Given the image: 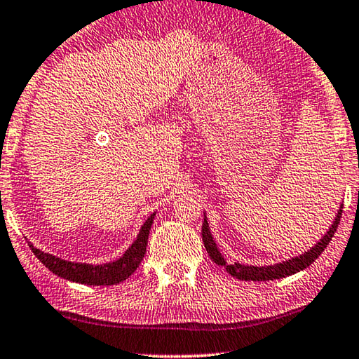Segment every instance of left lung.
Masks as SVG:
<instances>
[{
    "mask_svg": "<svg viewBox=\"0 0 359 359\" xmlns=\"http://www.w3.org/2000/svg\"><path fill=\"white\" fill-rule=\"evenodd\" d=\"M341 208H344V206H340V210H339V212H337V217H335L334 224H332V226H330L327 233H325L324 237L320 238V242H318L316 245H314L311 250L304 251L303 255L297 256V258L283 261V263L274 264V266H261V267H258V266H243V264H240V263L227 264L226 259L222 258V255L219 253L217 245L214 243L212 235L210 232V226H208L206 216H205V221H203V227H201L203 243H205V248L208 251V255L211 256V259L214 261V263L226 267V271L232 277H235V279H240V280H258V282L282 279V277L297 274V272L306 269L309 264H313L314 261L319 258L320 253H323L324 248L330 243V240H332L334 233L337 232V227H339L340 217H341Z\"/></svg>",
    "mask_w": 359,
    "mask_h": 359,
    "instance_id": "obj_1",
    "label": "left lung"
}]
</instances>
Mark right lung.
Segmentation results:
<instances>
[{"label":"right lung","instance_id":"1","mask_svg":"<svg viewBox=\"0 0 359 359\" xmlns=\"http://www.w3.org/2000/svg\"><path fill=\"white\" fill-rule=\"evenodd\" d=\"M154 219V212L147 219V222L143 224L140 229V233L135 242L132 243V247L128 248L119 259L114 263L108 264H82V263H71V261H64L56 258V256L43 253L39 248H35L34 245L29 243L30 250L34 251V255L41 261L43 266H46L53 274L62 279L79 282V283H87V285H114L126 280L127 277H130L138 264L142 263L143 256L147 253V243H148V233L151 229Z\"/></svg>","mask_w":359,"mask_h":359}]
</instances>
